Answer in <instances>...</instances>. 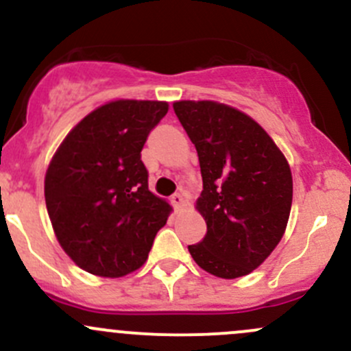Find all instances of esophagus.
<instances>
[{
    "label": "esophagus",
    "instance_id": "obj_1",
    "mask_svg": "<svg viewBox=\"0 0 351 351\" xmlns=\"http://www.w3.org/2000/svg\"><path fill=\"white\" fill-rule=\"evenodd\" d=\"M171 202H172V206H174V208H180V206L184 204V193H182V191H179V193L172 194Z\"/></svg>",
    "mask_w": 351,
    "mask_h": 351
}]
</instances>
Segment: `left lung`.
Masks as SVG:
<instances>
[{
  "label": "left lung",
  "instance_id": "1",
  "mask_svg": "<svg viewBox=\"0 0 351 351\" xmlns=\"http://www.w3.org/2000/svg\"><path fill=\"white\" fill-rule=\"evenodd\" d=\"M174 111L197 150L204 218L194 262L221 279L248 276L284 237L292 174L284 154L254 118L216 101H176Z\"/></svg>",
  "mask_w": 351,
  "mask_h": 351
}]
</instances>
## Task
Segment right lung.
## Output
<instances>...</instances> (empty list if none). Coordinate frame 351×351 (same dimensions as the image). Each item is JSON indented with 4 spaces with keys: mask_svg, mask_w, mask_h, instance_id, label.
Returning <instances> with one entry per match:
<instances>
[{
    "mask_svg": "<svg viewBox=\"0 0 351 351\" xmlns=\"http://www.w3.org/2000/svg\"><path fill=\"white\" fill-rule=\"evenodd\" d=\"M165 101L117 99L82 118L45 174V204L60 247L99 277H123L145 263L171 204L149 191L147 136L167 114Z\"/></svg>",
    "mask_w": 351,
    "mask_h": 351,
    "instance_id": "1",
    "label": "right lung"
}]
</instances>
